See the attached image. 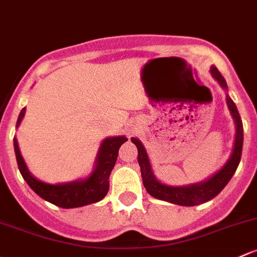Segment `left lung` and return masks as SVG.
I'll list each match as a JSON object with an SVG mask.
<instances>
[{
    "label": "left lung",
    "mask_w": 257,
    "mask_h": 257,
    "mask_svg": "<svg viewBox=\"0 0 257 257\" xmlns=\"http://www.w3.org/2000/svg\"><path fill=\"white\" fill-rule=\"evenodd\" d=\"M210 74L215 80L219 82V85L224 90H228L225 80L221 76L219 70L213 65L210 67ZM226 103H228L229 110L231 113L234 121H235L236 132H235V142H234V149L231 153L230 158L226 161V164L212 177L208 178L204 182L194 183V185L182 186V187H176V186H169L158 181L154 176L151 165L148 158L147 151L144 149V145L138 140L137 138H132V143L136 144L138 148V163H139L140 171H142L143 183L144 187L147 188L148 193L155 198L161 199V201L170 202V203L178 204V206H187L192 207L197 204L206 203L214 198L217 194L221 192L224 187L228 185L230 178L235 174L237 166H239L240 159H241V150H242V140H244V134H242V123L240 118L239 112L233 99L226 94Z\"/></svg>",
    "instance_id": "obj_1"
}]
</instances>
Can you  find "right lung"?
Here are the masks:
<instances>
[{"instance_id":"right-lung-1","label":"right lung","mask_w":257,"mask_h":257,"mask_svg":"<svg viewBox=\"0 0 257 257\" xmlns=\"http://www.w3.org/2000/svg\"><path fill=\"white\" fill-rule=\"evenodd\" d=\"M24 113L26 108H23L18 115L17 126L23 119ZM126 140L128 139L125 137H113L104 139L97 154L96 167L90 177L75 182L60 183V185H50L37 180L29 172L28 167L24 163L16 138L13 139V147H15L16 159L21 175L38 196L58 207L77 208L96 203L106 197L109 190V175L117 161L118 150Z\"/></svg>"}]
</instances>
